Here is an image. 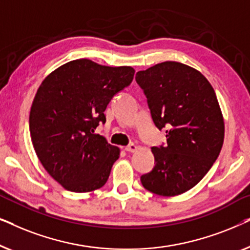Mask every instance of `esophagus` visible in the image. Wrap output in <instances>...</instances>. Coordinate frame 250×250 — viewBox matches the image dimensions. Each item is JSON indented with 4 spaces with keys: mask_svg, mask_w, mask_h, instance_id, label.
Segmentation results:
<instances>
[{
    "mask_svg": "<svg viewBox=\"0 0 250 250\" xmlns=\"http://www.w3.org/2000/svg\"><path fill=\"white\" fill-rule=\"evenodd\" d=\"M138 148H139L138 146L134 145V143H131V145H128L127 146H125V150L127 152H134V151H136V150H138Z\"/></svg>",
    "mask_w": 250,
    "mask_h": 250,
    "instance_id": "esophagus-1",
    "label": "esophagus"
}]
</instances>
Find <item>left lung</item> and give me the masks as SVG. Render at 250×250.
<instances>
[{
    "label": "left lung",
    "mask_w": 250,
    "mask_h": 250,
    "mask_svg": "<svg viewBox=\"0 0 250 250\" xmlns=\"http://www.w3.org/2000/svg\"><path fill=\"white\" fill-rule=\"evenodd\" d=\"M135 80L167 138L165 146L151 148L156 165L141 183L158 196H177L196 186L221 152L224 121L216 94L203 74L175 61L138 71Z\"/></svg>",
    "instance_id": "left-lung-1"
}]
</instances>
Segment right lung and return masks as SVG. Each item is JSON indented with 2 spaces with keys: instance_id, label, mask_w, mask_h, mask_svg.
Segmentation results:
<instances>
[{
  "instance_id": "add662e5",
  "label": "right lung",
  "mask_w": 250,
  "mask_h": 250,
  "mask_svg": "<svg viewBox=\"0 0 250 250\" xmlns=\"http://www.w3.org/2000/svg\"><path fill=\"white\" fill-rule=\"evenodd\" d=\"M133 76L132 67L77 59L42 82L30 109V138L41 164L64 189L90 192L107 182L119 149L94 131L105 123L109 102Z\"/></svg>"
}]
</instances>
